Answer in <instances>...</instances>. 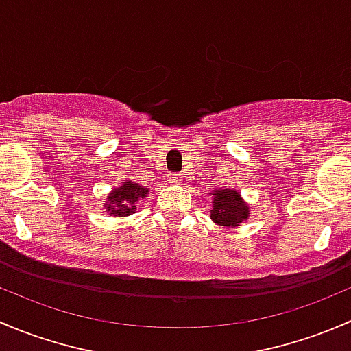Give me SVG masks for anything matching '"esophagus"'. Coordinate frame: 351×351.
Returning a JSON list of instances; mask_svg holds the SVG:
<instances>
[{
    "instance_id": "1",
    "label": "esophagus",
    "mask_w": 351,
    "mask_h": 351,
    "mask_svg": "<svg viewBox=\"0 0 351 351\" xmlns=\"http://www.w3.org/2000/svg\"><path fill=\"white\" fill-rule=\"evenodd\" d=\"M182 182H183V180H182V176L178 175V173H169V175H168L169 185H180Z\"/></svg>"
}]
</instances>
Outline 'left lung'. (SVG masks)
<instances>
[{"mask_svg":"<svg viewBox=\"0 0 351 351\" xmlns=\"http://www.w3.org/2000/svg\"><path fill=\"white\" fill-rule=\"evenodd\" d=\"M208 195H212L210 219L221 228L236 229L250 219V205L241 197L239 190L221 186Z\"/></svg>","mask_w":351,"mask_h":351,"instance_id":"8db88e82","label":"left lung"}]
</instances>
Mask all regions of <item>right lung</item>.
I'll use <instances>...</instances> for the list:
<instances>
[{
  "label": "right lung",
  "mask_w": 351,
  "mask_h": 351,
  "mask_svg": "<svg viewBox=\"0 0 351 351\" xmlns=\"http://www.w3.org/2000/svg\"><path fill=\"white\" fill-rule=\"evenodd\" d=\"M149 190L141 186L132 180H123L117 189H113L105 198L104 208L108 215L113 217H129L136 212V205L139 200L147 197Z\"/></svg>",
  "instance_id": "obj_1"
}]
</instances>
